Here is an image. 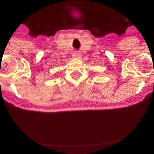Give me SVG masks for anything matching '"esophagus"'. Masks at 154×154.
<instances>
[{"label": "esophagus", "instance_id": "34e87169", "mask_svg": "<svg viewBox=\"0 0 154 154\" xmlns=\"http://www.w3.org/2000/svg\"><path fill=\"white\" fill-rule=\"evenodd\" d=\"M72 57L74 58H79L80 57V54L78 51H74V52L72 53Z\"/></svg>", "mask_w": 154, "mask_h": 154}]
</instances>
